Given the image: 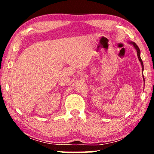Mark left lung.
Listing matches in <instances>:
<instances>
[{
	"label": "left lung",
	"mask_w": 154,
	"mask_h": 154,
	"mask_svg": "<svg viewBox=\"0 0 154 154\" xmlns=\"http://www.w3.org/2000/svg\"><path fill=\"white\" fill-rule=\"evenodd\" d=\"M130 44H131V45H132L134 46V48H135L136 50H137V57H138V59L139 60H140V62L141 63V64H142V70H144V64H143V62L142 60V59H141L140 57V48H138V46L137 45V44L135 43H134V42H132V41H129L128 42ZM143 79H144V75H143Z\"/></svg>",
	"instance_id": "1"
}]
</instances>
